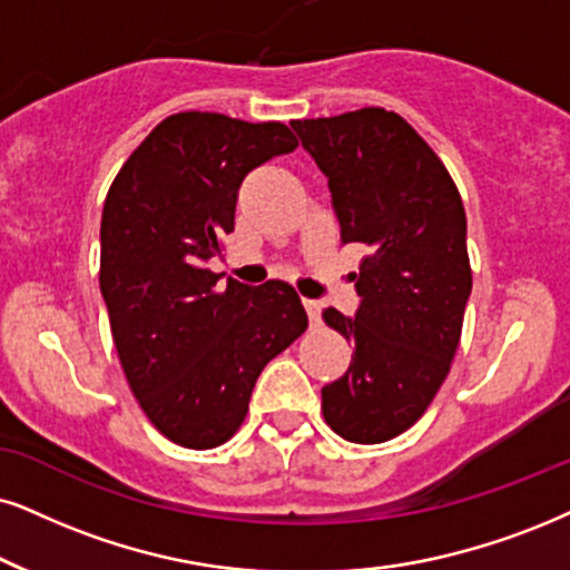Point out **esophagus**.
<instances>
[{
	"label": "esophagus",
	"instance_id": "obj_1",
	"mask_svg": "<svg viewBox=\"0 0 570 570\" xmlns=\"http://www.w3.org/2000/svg\"><path fill=\"white\" fill-rule=\"evenodd\" d=\"M302 305H305V309H307L309 323H318V318H321V302L318 299H302Z\"/></svg>",
	"mask_w": 570,
	"mask_h": 570
}]
</instances>
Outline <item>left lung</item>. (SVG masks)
<instances>
[{"label":"left lung","mask_w":570,"mask_h":570,"mask_svg":"<svg viewBox=\"0 0 570 570\" xmlns=\"http://www.w3.org/2000/svg\"><path fill=\"white\" fill-rule=\"evenodd\" d=\"M292 128L328 178L342 244L368 247L352 273L355 318L323 309L355 344L347 373L321 389L323 417L347 442H389L426 413L460 344L473 284L463 199L434 149L384 107Z\"/></svg>","instance_id":"8db88e82"}]
</instances>
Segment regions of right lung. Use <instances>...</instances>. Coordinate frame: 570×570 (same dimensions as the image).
I'll return each mask as SVG.
<instances>
[{
  "instance_id": "1",
  "label": "right lung",
  "mask_w": 570,
  "mask_h": 570,
  "mask_svg": "<svg viewBox=\"0 0 570 570\" xmlns=\"http://www.w3.org/2000/svg\"><path fill=\"white\" fill-rule=\"evenodd\" d=\"M294 149L284 124L178 112L134 149L107 191L99 289L115 350L153 426L189 450L236 434L257 376L307 328L289 284L223 286L207 268L234 232L244 176Z\"/></svg>"
}]
</instances>
